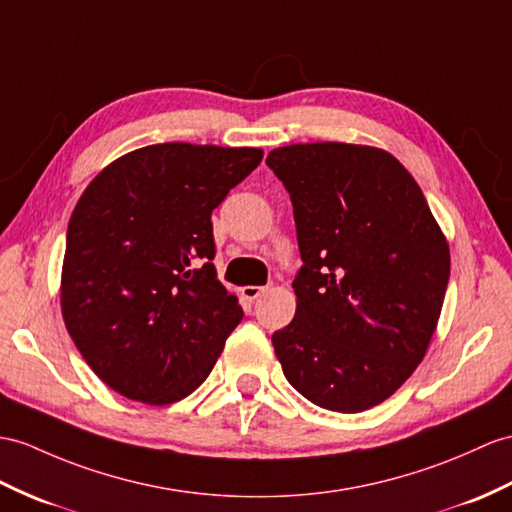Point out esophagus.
<instances>
[{
	"label": "esophagus",
	"mask_w": 512,
	"mask_h": 512,
	"mask_svg": "<svg viewBox=\"0 0 512 512\" xmlns=\"http://www.w3.org/2000/svg\"><path fill=\"white\" fill-rule=\"evenodd\" d=\"M267 293V286H243V295L247 297V299H258L260 295H265Z\"/></svg>",
	"instance_id": "obj_1"
}]
</instances>
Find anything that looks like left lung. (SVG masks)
Segmentation results:
<instances>
[{
  "mask_svg": "<svg viewBox=\"0 0 512 512\" xmlns=\"http://www.w3.org/2000/svg\"><path fill=\"white\" fill-rule=\"evenodd\" d=\"M291 195L302 269L297 310L271 343L313 404L360 413L426 356L450 280V247L415 178L389 152L304 143L267 156Z\"/></svg>",
  "mask_w": 512,
  "mask_h": 512,
  "instance_id": "8db88e82",
  "label": "left lung"
}]
</instances>
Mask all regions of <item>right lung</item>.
Masks as SVG:
<instances>
[{
    "label": "right lung",
    "mask_w": 512,
    "mask_h": 512,
    "mask_svg": "<svg viewBox=\"0 0 512 512\" xmlns=\"http://www.w3.org/2000/svg\"><path fill=\"white\" fill-rule=\"evenodd\" d=\"M263 149L160 143L108 165L67 228L60 306L99 380L165 406L213 371L243 319L217 280L210 215Z\"/></svg>",
    "instance_id": "add662e5"
}]
</instances>
